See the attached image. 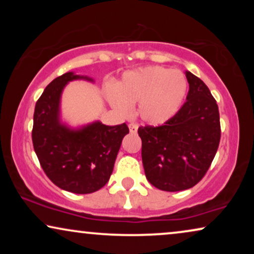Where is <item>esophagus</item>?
<instances>
[{
    "label": "esophagus",
    "instance_id": "obj_1",
    "mask_svg": "<svg viewBox=\"0 0 254 254\" xmlns=\"http://www.w3.org/2000/svg\"><path fill=\"white\" fill-rule=\"evenodd\" d=\"M128 127H129L130 133H136L137 128H138L136 124H129V125H128Z\"/></svg>",
    "mask_w": 254,
    "mask_h": 254
}]
</instances>
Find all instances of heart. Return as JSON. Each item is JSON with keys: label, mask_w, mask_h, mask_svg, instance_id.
I'll use <instances>...</instances> for the list:
<instances>
[{"label": "heart", "mask_w": 254, "mask_h": 254, "mask_svg": "<svg viewBox=\"0 0 254 254\" xmlns=\"http://www.w3.org/2000/svg\"><path fill=\"white\" fill-rule=\"evenodd\" d=\"M186 91L183 72L164 67H142L125 72L119 84L109 90V100L124 116H129L134 104L138 103L142 120L161 125L176 116Z\"/></svg>", "instance_id": "b5f03b06"}]
</instances>
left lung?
Masks as SVG:
<instances>
[{
    "label": "left lung",
    "instance_id": "obj_1",
    "mask_svg": "<svg viewBox=\"0 0 254 254\" xmlns=\"http://www.w3.org/2000/svg\"><path fill=\"white\" fill-rule=\"evenodd\" d=\"M186 102L162 126L138 127L142 163L148 182L158 190L178 192L203 178L221 138L220 113L208 86L190 71Z\"/></svg>",
    "mask_w": 254,
    "mask_h": 254
}]
</instances>
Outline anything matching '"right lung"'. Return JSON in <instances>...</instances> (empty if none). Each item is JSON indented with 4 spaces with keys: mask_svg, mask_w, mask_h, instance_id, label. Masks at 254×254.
<instances>
[{
    "mask_svg": "<svg viewBox=\"0 0 254 254\" xmlns=\"http://www.w3.org/2000/svg\"><path fill=\"white\" fill-rule=\"evenodd\" d=\"M79 78L92 81L69 71L46 86L34 109L32 142L52 183L68 192L88 194L109 182L121 142L129 129L126 124L106 126L100 121L71 129L61 123L62 90L68 82Z\"/></svg>",
    "mask_w": 254,
    "mask_h": 254,
    "instance_id": "1",
    "label": "right lung"
}]
</instances>
